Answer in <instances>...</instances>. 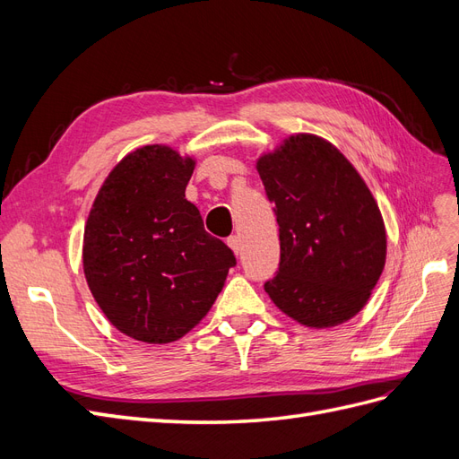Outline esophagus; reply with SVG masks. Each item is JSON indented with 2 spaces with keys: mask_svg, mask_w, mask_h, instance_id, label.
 Instances as JSON below:
<instances>
[{
  "mask_svg": "<svg viewBox=\"0 0 459 459\" xmlns=\"http://www.w3.org/2000/svg\"><path fill=\"white\" fill-rule=\"evenodd\" d=\"M228 245H230V248H231V251H233L235 255H241V251H243V243H241V238H239V235H231V238L228 239Z\"/></svg>",
  "mask_w": 459,
  "mask_h": 459,
  "instance_id": "obj_1",
  "label": "esophagus"
}]
</instances>
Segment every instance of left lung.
<instances>
[{
    "label": "left lung",
    "instance_id": "left-lung-1",
    "mask_svg": "<svg viewBox=\"0 0 459 459\" xmlns=\"http://www.w3.org/2000/svg\"><path fill=\"white\" fill-rule=\"evenodd\" d=\"M256 170L280 224V272L264 285L285 316L312 329L362 310L386 260V230L364 178L331 142L293 134Z\"/></svg>",
    "mask_w": 459,
    "mask_h": 459
}]
</instances>
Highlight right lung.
I'll use <instances>...</instances> for the list:
<instances>
[{"label": "right lung", "mask_w": 459, "mask_h": 459, "mask_svg": "<svg viewBox=\"0 0 459 459\" xmlns=\"http://www.w3.org/2000/svg\"><path fill=\"white\" fill-rule=\"evenodd\" d=\"M195 157L170 145L128 152L105 178L84 228L82 262L95 302L147 344L182 339L212 308L235 256L186 199Z\"/></svg>", "instance_id": "1"}]
</instances>
